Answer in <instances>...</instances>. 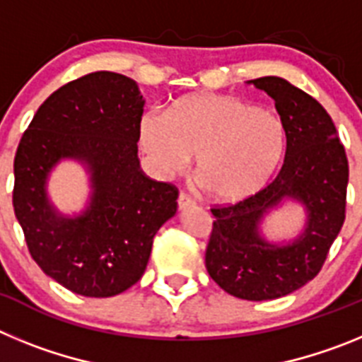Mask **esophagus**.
I'll use <instances>...</instances> for the list:
<instances>
[{"label": "esophagus", "mask_w": 362, "mask_h": 362, "mask_svg": "<svg viewBox=\"0 0 362 362\" xmlns=\"http://www.w3.org/2000/svg\"><path fill=\"white\" fill-rule=\"evenodd\" d=\"M177 204H179V209L185 210V209H190V206H194V204H196V201L192 199L188 194L181 192V194H179V197H177Z\"/></svg>", "instance_id": "34e87169"}]
</instances>
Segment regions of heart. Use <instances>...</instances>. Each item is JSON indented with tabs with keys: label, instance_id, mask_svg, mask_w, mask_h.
<instances>
[{
	"label": "heart",
	"instance_id": "obj_1",
	"mask_svg": "<svg viewBox=\"0 0 362 362\" xmlns=\"http://www.w3.org/2000/svg\"><path fill=\"white\" fill-rule=\"evenodd\" d=\"M139 145L163 175L196 158V177L210 197L233 203L263 190L286 152L283 121L267 108L221 94L177 99L166 117L145 114Z\"/></svg>",
	"mask_w": 362,
	"mask_h": 362
}]
</instances>
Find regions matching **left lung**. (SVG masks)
Wrapping results in <instances>:
<instances>
[{"label": "left lung", "mask_w": 362, "mask_h": 362, "mask_svg": "<svg viewBox=\"0 0 362 362\" xmlns=\"http://www.w3.org/2000/svg\"><path fill=\"white\" fill-rule=\"evenodd\" d=\"M279 112L286 153L277 177L254 196L214 206L216 221L204 254L210 277L230 296L268 300L288 296L317 276L346 217L348 159L328 112L283 78L254 79ZM286 197L305 204V232L288 245L258 235L264 214Z\"/></svg>", "instance_id": "obj_1"}]
</instances>
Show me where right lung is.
I'll return each mask as SVG.
<instances>
[{
	"instance_id": "obj_1",
	"label": "right lung",
	"mask_w": 362,
	"mask_h": 362,
	"mask_svg": "<svg viewBox=\"0 0 362 362\" xmlns=\"http://www.w3.org/2000/svg\"><path fill=\"white\" fill-rule=\"evenodd\" d=\"M143 95L123 74H86L45 99L18 145L12 204L37 267L70 292L112 297L141 279L153 235L177 210V188L146 177L137 141ZM63 157L87 163L93 197L78 218L48 203Z\"/></svg>"
}]
</instances>
